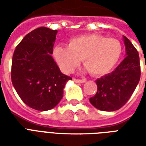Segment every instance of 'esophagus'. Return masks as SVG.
<instances>
[{"mask_svg": "<svg viewBox=\"0 0 146 146\" xmlns=\"http://www.w3.org/2000/svg\"><path fill=\"white\" fill-rule=\"evenodd\" d=\"M73 81L76 83H84L86 81L85 80H80V79H76V78H73Z\"/></svg>", "mask_w": 146, "mask_h": 146, "instance_id": "obj_1", "label": "esophagus"}]
</instances>
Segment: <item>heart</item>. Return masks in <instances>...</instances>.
<instances>
[{
    "label": "heart",
    "instance_id": "obj_1",
    "mask_svg": "<svg viewBox=\"0 0 146 146\" xmlns=\"http://www.w3.org/2000/svg\"><path fill=\"white\" fill-rule=\"evenodd\" d=\"M122 54L121 43L115 38L89 34L71 39L68 46L58 45L53 50L55 61L65 73H72L81 58L92 76L110 72Z\"/></svg>",
    "mask_w": 146,
    "mask_h": 146
}]
</instances>
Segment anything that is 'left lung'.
<instances>
[{
    "label": "left lung",
    "mask_w": 146,
    "mask_h": 146,
    "mask_svg": "<svg viewBox=\"0 0 146 146\" xmlns=\"http://www.w3.org/2000/svg\"><path fill=\"white\" fill-rule=\"evenodd\" d=\"M123 41L127 56L114 71L96 80L97 93L89 99L93 106L102 111H115L124 106L140 80L138 51L124 36Z\"/></svg>",
    "instance_id": "obj_1"
}]
</instances>
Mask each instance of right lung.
Wrapping results in <instances>:
<instances>
[{"label":"right lung","mask_w":146,"mask_h":146,"mask_svg":"<svg viewBox=\"0 0 146 146\" xmlns=\"http://www.w3.org/2000/svg\"><path fill=\"white\" fill-rule=\"evenodd\" d=\"M57 30L39 27L27 34L12 57L11 82L24 103L39 111L55 107L70 76L61 73L51 56Z\"/></svg>","instance_id":"add662e5"}]
</instances>
